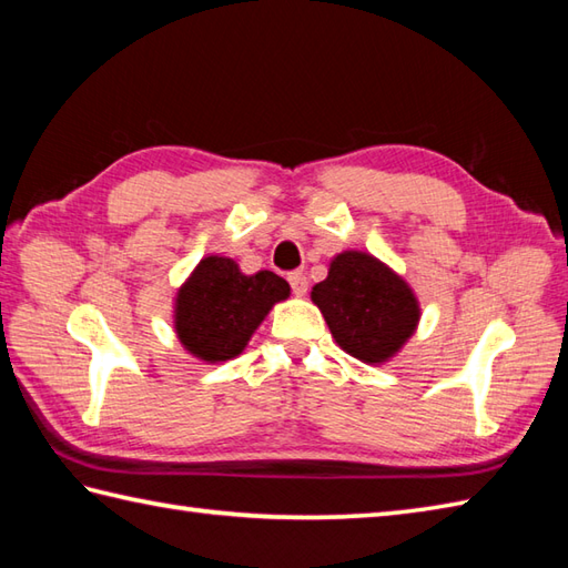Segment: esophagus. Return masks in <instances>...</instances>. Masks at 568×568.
Segmentation results:
<instances>
[{
  "mask_svg": "<svg viewBox=\"0 0 568 568\" xmlns=\"http://www.w3.org/2000/svg\"><path fill=\"white\" fill-rule=\"evenodd\" d=\"M287 283H291L293 293H295L297 297L307 295V277H305V273H300V271L291 273V275H287Z\"/></svg>",
  "mask_w": 568,
  "mask_h": 568,
  "instance_id": "1",
  "label": "esophagus"
}]
</instances>
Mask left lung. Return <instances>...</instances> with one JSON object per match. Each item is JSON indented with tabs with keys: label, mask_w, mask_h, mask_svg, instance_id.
<instances>
[{
	"label": "left lung",
	"mask_w": 568,
	"mask_h": 568,
	"mask_svg": "<svg viewBox=\"0 0 568 568\" xmlns=\"http://www.w3.org/2000/svg\"><path fill=\"white\" fill-rule=\"evenodd\" d=\"M312 303L348 356L381 366L407 344L419 324L413 287L390 265L364 251H342L312 287Z\"/></svg>",
	"instance_id": "obj_1"
}]
</instances>
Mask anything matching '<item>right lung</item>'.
<instances>
[{"instance_id": "obj_1", "label": "right lung", "mask_w": 568, "mask_h": 568, "mask_svg": "<svg viewBox=\"0 0 568 568\" xmlns=\"http://www.w3.org/2000/svg\"><path fill=\"white\" fill-rule=\"evenodd\" d=\"M291 297V285L273 271L241 273L226 256H204L178 287L173 327L185 352L204 364H220L244 352L275 303Z\"/></svg>"}]
</instances>
